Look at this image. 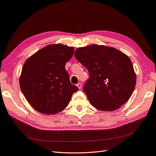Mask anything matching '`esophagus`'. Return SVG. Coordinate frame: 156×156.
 <instances>
[{
  "mask_svg": "<svg viewBox=\"0 0 156 156\" xmlns=\"http://www.w3.org/2000/svg\"><path fill=\"white\" fill-rule=\"evenodd\" d=\"M77 87H78V88H79V89H81V87H82V84H81V83H78V84H77Z\"/></svg>",
  "mask_w": 156,
  "mask_h": 156,
  "instance_id": "esophagus-1",
  "label": "esophagus"
}]
</instances>
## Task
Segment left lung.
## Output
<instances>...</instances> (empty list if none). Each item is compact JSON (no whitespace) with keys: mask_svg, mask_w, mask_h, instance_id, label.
I'll return each mask as SVG.
<instances>
[{"mask_svg":"<svg viewBox=\"0 0 156 156\" xmlns=\"http://www.w3.org/2000/svg\"><path fill=\"white\" fill-rule=\"evenodd\" d=\"M74 55L88 71L83 91L93 107L115 111L130 98L136 79L128 56L114 48L96 44L79 48Z\"/></svg>","mask_w":156,"mask_h":156,"instance_id":"1","label":"left lung"}]
</instances>
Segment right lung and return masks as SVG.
Returning <instances> with one entry per match:
<instances>
[{
	"label": "right lung",
	"instance_id": "right-lung-1",
	"mask_svg": "<svg viewBox=\"0 0 156 156\" xmlns=\"http://www.w3.org/2000/svg\"><path fill=\"white\" fill-rule=\"evenodd\" d=\"M74 53L73 47L47 45L30 56L23 65L20 88L27 100L37 111L54 115L68 106L78 88L69 81L65 64Z\"/></svg>",
	"mask_w": 156,
	"mask_h": 156
}]
</instances>
